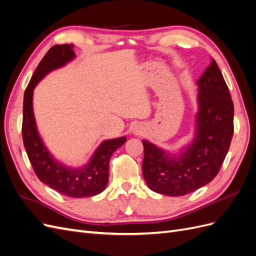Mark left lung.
I'll return each mask as SVG.
<instances>
[{
	"label": "left lung",
	"mask_w": 256,
	"mask_h": 256,
	"mask_svg": "<svg viewBox=\"0 0 256 256\" xmlns=\"http://www.w3.org/2000/svg\"><path fill=\"white\" fill-rule=\"evenodd\" d=\"M198 85L196 138L180 154L143 140L142 171L148 188L182 196L210 182L219 173L234 134V104L220 68L212 60Z\"/></svg>",
	"instance_id": "1"
}]
</instances>
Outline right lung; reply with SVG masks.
I'll return each mask as SVG.
<instances>
[{"label": "right lung", "mask_w": 256, "mask_h": 256, "mask_svg": "<svg viewBox=\"0 0 256 256\" xmlns=\"http://www.w3.org/2000/svg\"><path fill=\"white\" fill-rule=\"evenodd\" d=\"M72 44H56L46 53L32 76L23 99L22 138L34 172L42 182L69 198H90L102 192L109 182V162L113 152L126 142V136L104 141L90 162L79 168H67L52 157L38 134L33 112V90L53 69L74 58Z\"/></svg>", "instance_id": "obj_1"}]
</instances>
